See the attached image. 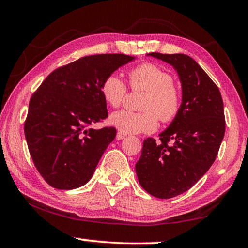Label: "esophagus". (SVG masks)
Returning a JSON list of instances; mask_svg holds the SVG:
<instances>
[{
    "mask_svg": "<svg viewBox=\"0 0 248 248\" xmlns=\"http://www.w3.org/2000/svg\"><path fill=\"white\" fill-rule=\"evenodd\" d=\"M116 138H117V140H123L124 138H125V134H124V133H123V132L118 131V132H117V136H116Z\"/></svg>",
    "mask_w": 248,
    "mask_h": 248,
    "instance_id": "34e87169",
    "label": "esophagus"
}]
</instances>
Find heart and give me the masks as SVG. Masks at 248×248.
<instances>
[{
	"label": "heart",
	"mask_w": 248,
	"mask_h": 248,
	"mask_svg": "<svg viewBox=\"0 0 248 248\" xmlns=\"http://www.w3.org/2000/svg\"><path fill=\"white\" fill-rule=\"evenodd\" d=\"M133 90L148 92L142 104L145 111L118 110L109 117V123L123 133L153 132L157 128L158 118L169 124L178 115L180 94L174 85V78L165 70L153 63H143L129 73ZM102 95L109 106L119 107L127 95V86L117 73L104 78L100 86Z\"/></svg>",
	"instance_id": "heart-1"
}]
</instances>
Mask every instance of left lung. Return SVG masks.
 I'll return each mask as SVG.
<instances>
[{
	"label": "left lung",
	"mask_w": 248,
	"mask_h": 248,
	"mask_svg": "<svg viewBox=\"0 0 248 248\" xmlns=\"http://www.w3.org/2000/svg\"><path fill=\"white\" fill-rule=\"evenodd\" d=\"M148 56L173 65L182 83L178 115L159 133V141L144 140L136 164L142 188L156 198L170 199L190 189L216 161L225 132L223 100L209 75L187 54Z\"/></svg>",
	"instance_id": "8db88e82"
}]
</instances>
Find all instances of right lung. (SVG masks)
<instances>
[{
	"instance_id": "right-lung-1",
	"label": "right lung",
	"mask_w": 248,
	"mask_h": 248,
	"mask_svg": "<svg viewBox=\"0 0 248 248\" xmlns=\"http://www.w3.org/2000/svg\"><path fill=\"white\" fill-rule=\"evenodd\" d=\"M133 59L123 53L83 57L54 70L32 94L25 137L33 164L50 186L75 189L92 178L117 133L114 127L89 128L108 117L100 86Z\"/></svg>"
}]
</instances>
